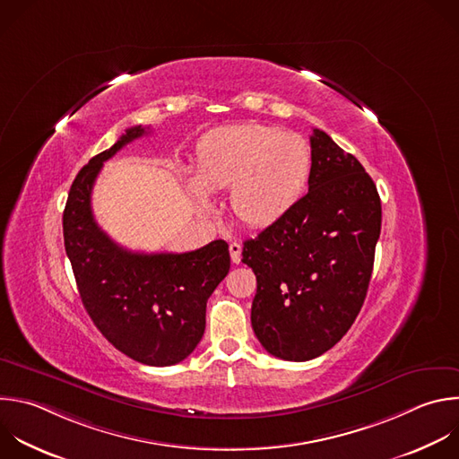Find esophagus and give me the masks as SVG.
Instances as JSON below:
<instances>
[{
	"mask_svg": "<svg viewBox=\"0 0 459 459\" xmlns=\"http://www.w3.org/2000/svg\"><path fill=\"white\" fill-rule=\"evenodd\" d=\"M229 250H230V259H232V263H239L241 261V245L239 243H230L229 245Z\"/></svg>",
	"mask_w": 459,
	"mask_h": 459,
	"instance_id": "34e87169",
	"label": "esophagus"
}]
</instances>
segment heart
Here are the masks:
<instances>
[{
    "label": "heart",
    "mask_w": 459,
    "mask_h": 459,
    "mask_svg": "<svg viewBox=\"0 0 459 459\" xmlns=\"http://www.w3.org/2000/svg\"><path fill=\"white\" fill-rule=\"evenodd\" d=\"M196 171H187L193 198L211 207L209 189H230L239 221L266 229L288 216L312 173L310 143L297 133L263 124H232L207 131L196 145Z\"/></svg>",
    "instance_id": "heart-1"
}]
</instances>
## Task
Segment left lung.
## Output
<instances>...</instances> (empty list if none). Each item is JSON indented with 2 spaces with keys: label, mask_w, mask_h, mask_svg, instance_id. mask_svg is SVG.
Listing matches in <instances>:
<instances>
[{
  "label": "left lung",
  "mask_w": 459,
  "mask_h": 459,
  "mask_svg": "<svg viewBox=\"0 0 459 459\" xmlns=\"http://www.w3.org/2000/svg\"><path fill=\"white\" fill-rule=\"evenodd\" d=\"M308 193L293 211L243 243L257 279L252 328L282 360H312L355 323L371 281L382 205L362 164L314 129Z\"/></svg>",
  "instance_id": "1"
}]
</instances>
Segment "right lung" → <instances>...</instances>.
I'll return each mask as SVG.
<instances>
[{
	"mask_svg": "<svg viewBox=\"0 0 459 459\" xmlns=\"http://www.w3.org/2000/svg\"><path fill=\"white\" fill-rule=\"evenodd\" d=\"M149 127L133 126L75 177L63 212L66 255L88 316L118 351L147 366L187 359L205 332L207 299L230 268L223 239L184 254L131 252L95 221L91 189L104 166Z\"/></svg>",
	"mask_w": 459,
	"mask_h": 459,
	"instance_id": "add662e5",
	"label": "right lung"
}]
</instances>
